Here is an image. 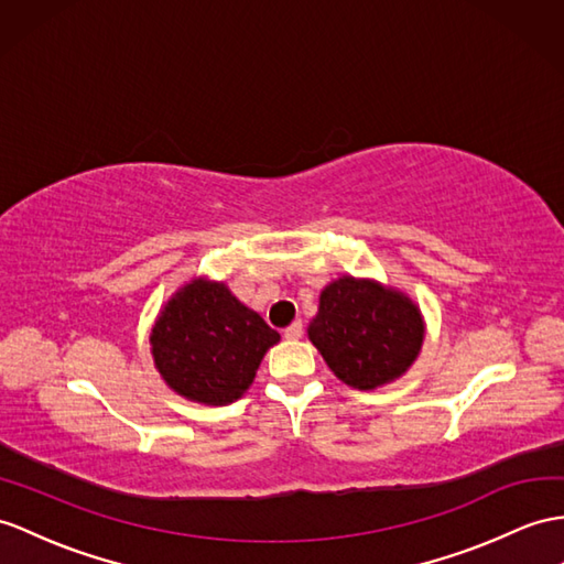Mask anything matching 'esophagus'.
Instances as JSON below:
<instances>
[{"instance_id": "obj_1", "label": "esophagus", "mask_w": 564, "mask_h": 564, "mask_svg": "<svg viewBox=\"0 0 564 564\" xmlns=\"http://www.w3.org/2000/svg\"><path fill=\"white\" fill-rule=\"evenodd\" d=\"M301 335H304V325H301V321H294L290 327L284 329V337L286 339H299Z\"/></svg>"}]
</instances>
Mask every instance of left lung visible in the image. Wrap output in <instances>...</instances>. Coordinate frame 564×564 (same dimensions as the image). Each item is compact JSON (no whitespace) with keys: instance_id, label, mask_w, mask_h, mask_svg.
Returning <instances> with one entry per match:
<instances>
[{"instance_id":"1","label":"left lung","mask_w":564,"mask_h":564,"mask_svg":"<svg viewBox=\"0 0 564 564\" xmlns=\"http://www.w3.org/2000/svg\"><path fill=\"white\" fill-rule=\"evenodd\" d=\"M308 339L345 386L376 390L414 366L425 321L416 301L397 286L341 274L321 292Z\"/></svg>"}]
</instances>
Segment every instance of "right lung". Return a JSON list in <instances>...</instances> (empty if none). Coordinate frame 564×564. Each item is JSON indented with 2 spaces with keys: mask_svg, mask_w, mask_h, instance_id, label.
<instances>
[{
  "mask_svg": "<svg viewBox=\"0 0 564 564\" xmlns=\"http://www.w3.org/2000/svg\"><path fill=\"white\" fill-rule=\"evenodd\" d=\"M278 341V329L241 304L225 282L205 274L178 286L150 329V354L164 386L205 406L243 397Z\"/></svg>",
  "mask_w": 564,
  "mask_h": 564,
  "instance_id": "right-lung-1",
  "label": "right lung"
}]
</instances>
